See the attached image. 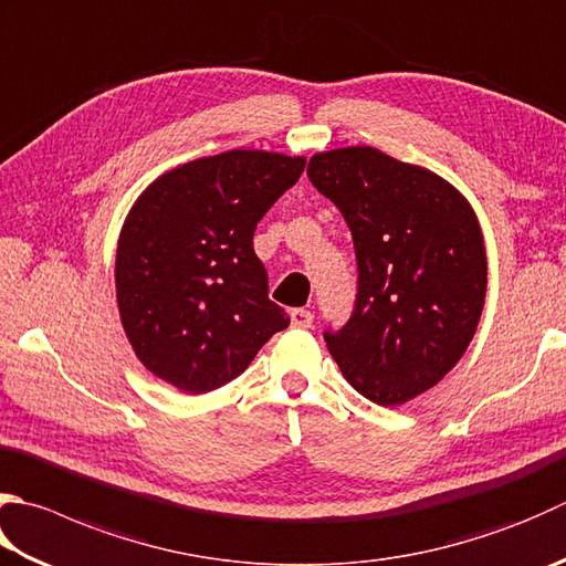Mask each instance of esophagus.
Wrapping results in <instances>:
<instances>
[{
  "label": "esophagus",
  "mask_w": 566,
  "mask_h": 566,
  "mask_svg": "<svg viewBox=\"0 0 566 566\" xmlns=\"http://www.w3.org/2000/svg\"><path fill=\"white\" fill-rule=\"evenodd\" d=\"M292 326L294 328H308L314 324V314L306 312V308H292Z\"/></svg>",
  "instance_id": "34e87169"
}]
</instances>
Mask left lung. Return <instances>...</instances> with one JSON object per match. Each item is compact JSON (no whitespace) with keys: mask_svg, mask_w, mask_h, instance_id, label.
<instances>
[{"mask_svg":"<svg viewBox=\"0 0 566 566\" xmlns=\"http://www.w3.org/2000/svg\"><path fill=\"white\" fill-rule=\"evenodd\" d=\"M306 174L346 218L358 262L356 306L326 346L363 397L402 405L444 378L479 326V218L441 176L373 147L316 154Z\"/></svg>","mask_w":566,"mask_h":566,"instance_id":"obj_1","label":"left lung"}]
</instances>
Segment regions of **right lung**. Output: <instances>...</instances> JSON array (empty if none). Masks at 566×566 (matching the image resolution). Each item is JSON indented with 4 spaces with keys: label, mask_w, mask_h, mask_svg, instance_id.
<instances>
[{
    "label": "right lung",
    "mask_w": 566,
    "mask_h": 566,
    "mask_svg": "<svg viewBox=\"0 0 566 566\" xmlns=\"http://www.w3.org/2000/svg\"><path fill=\"white\" fill-rule=\"evenodd\" d=\"M304 157L232 149L159 176L119 232L122 326L144 368L181 392L235 380L290 316L268 296L254 228Z\"/></svg>",
    "instance_id": "obj_1"
}]
</instances>
